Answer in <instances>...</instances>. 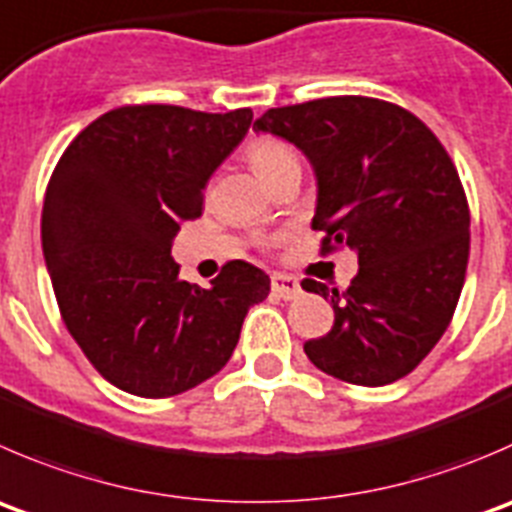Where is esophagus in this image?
<instances>
[{"instance_id": "1", "label": "esophagus", "mask_w": 512, "mask_h": 512, "mask_svg": "<svg viewBox=\"0 0 512 512\" xmlns=\"http://www.w3.org/2000/svg\"><path fill=\"white\" fill-rule=\"evenodd\" d=\"M272 292H275L277 297H282V300H295L302 292L300 280L287 275V272H272Z\"/></svg>"}]
</instances>
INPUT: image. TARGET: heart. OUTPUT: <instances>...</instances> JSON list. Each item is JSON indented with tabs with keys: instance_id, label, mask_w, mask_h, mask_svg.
Returning <instances> with one entry per match:
<instances>
[{
	"instance_id": "b5f03b06",
	"label": "heart",
	"mask_w": 512,
	"mask_h": 512,
	"mask_svg": "<svg viewBox=\"0 0 512 512\" xmlns=\"http://www.w3.org/2000/svg\"><path fill=\"white\" fill-rule=\"evenodd\" d=\"M247 160H250L252 170L262 177L265 182H270L275 187V182L280 180L285 172L300 167L297 155L292 152L290 145H285L277 137H255V140L247 145Z\"/></svg>"
}]
</instances>
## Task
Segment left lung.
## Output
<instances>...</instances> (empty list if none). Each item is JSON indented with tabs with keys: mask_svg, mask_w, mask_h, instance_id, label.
I'll return each mask as SVG.
<instances>
[{
	"mask_svg": "<svg viewBox=\"0 0 512 512\" xmlns=\"http://www.w3.org/2000/svg\"><path fill=\"white\" fill-rule=\"evenodd\" d=\"M255 130L312 162L320 255L350 247L360 262L347 290L302 280L335 310L305 342L312 365L365 388L410 375L448 330L468 270V197L445 147L400 104L355 94L267 109Z\"/></svg>",
	"mask_w": 512,
	"mask_h": 512,
	"instance_id": "obj_1",
	"label": "left lung"
}]
</instances>
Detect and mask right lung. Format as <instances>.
<instances>
[{
	"label": "right lung",
	"instance_id": "obj_1",
	"mask_svg": "<svg viewBox=\"0 0 512 512\" xmlns=\"http://www.w3.org/2000/svg\"><path fill=\"white\" fill-rule=\"evenodd\" d=\"M227 114L127 104L87 124L49 177L42 250L59 312L94 370L140 398H172L220 372L270 277L245 260L210 290L180 280L172 240L250 130Z\"/></svg>",
	"mask_w": 512,
	"mask_h": 512
}]
</instances>
